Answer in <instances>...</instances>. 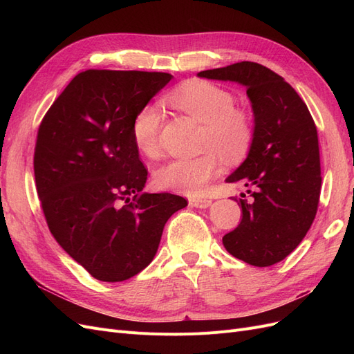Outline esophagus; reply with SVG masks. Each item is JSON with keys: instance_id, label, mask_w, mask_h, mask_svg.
I'll use <instances>...</instances> for the list:
<instances>
[{"instance_id": "1", "label": "esophagus", "mask_w": 354, "mask_h": 354, "mask_svg": "<svg viewBox=\"0 0 354 354\" xmlns=\"http://www.w3.org/2000/svg\"><path fill=\"white\" fill-rule=\"evenodd\" d=\"M189 203L192 207H195V208H208L211 203H212V201L211 199H205V198H194V199H190L189 201Z\"/></svg>"}]
</instances>
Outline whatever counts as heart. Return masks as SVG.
Wrapping results in <instances>:
<instances>
[{"mask_svg": "<svg viewBox=\"0 0 354 354\" xmlns=\"http://www.w3.org/2000/svg\"><path fill=\"white\" fill-rule=\"evenodd\" d=\"M164 102L202 124L201 147L205 153L195 158L169 160L155 173L158 187L177 194L198 196L221 171L220 156L227 164H238L248 156L255 138L251 113L234 106V95L205 80L186 81L169 91ZM162 112L155 104H146L134 116L131 138L137 151L147 158L160 153Z\"/></svg>", "mask_w": 354, "mask_h": 354, "instance_id": "1", "label": "heart"}]
</instances>
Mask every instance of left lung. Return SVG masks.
I'll list each match as a JSON object with an SVG mask.
<instances>
[{
	"label": "left lung",
	"mask_w": 354,
	"mask_h": 354,
	"mask_svg": "<svg viewBox=\"0 0 354 354\" xmlns=\"http://www.w3.org/2000/svg\"><path fill=\"white\" fill-rule=\"evenodd\" d=\"M246 87L255 118L248 158L227 178L242 183V221L223 243L233 257L257 267L291 254L316 217L322 186L316 124L306 103L281 75L255 62L198 73Z\"/></svg>",
	"instance_id": "obj_1"
}]
</instances>
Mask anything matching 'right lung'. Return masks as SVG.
<instances>
[{"instance_id":"1","label":"right lung","mask_w":354,"mask_h":354,"mask_svg":"<svg viewBox=\"0 0 354 354\" xmlns=\"http://www.w3.org/2000/svg\"><path fill=\"white\" fill-rule=\"evenodd\" d=\"M171 78L165 72H80L39 124L34 174L48 229L99 281L140 273L168 218L187 205L173 194H143L147 169L131 138L136 113Z\"/></svg>"}]
</instances>
